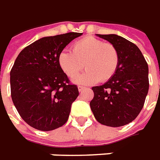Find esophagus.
<instances>
[{
  "label": "esophagus",
  "mask_w": 160,
  "mask_h": 160,
  "mask_svg": "<svg viewBox=\"0 0 160 160\" xmlns=\"http://www.w3.org/2000/svg\"><path fill=\"white\" fill-rule=\"evenodd\" d=\"M85 86H81V85H79V86H78V90H79L80 92H81V91L85 90Z\"/></svg>",
  "instance_id": "34e87169"
}]
</instances>
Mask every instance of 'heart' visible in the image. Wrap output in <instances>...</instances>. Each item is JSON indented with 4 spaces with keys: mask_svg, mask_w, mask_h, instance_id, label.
<instances>
[{
    "mask_svg": "<svg viewBox=\"0 0 160 160\" xmlns=\"http://www.w3.org/2000/svg\"><path fill=\"white\" fill-rule=\"evenodd\" d=\"M71 50L72 52L61 51L58 55V63L70 79L76 77L85 65L86 71L75 80L78 84L90 85L99 80L106 82L118 70L119 54L113 44L85 36L73 43Z\"/></svg>",
    "mask_w": 160,
    "mask_h": 160,
    "instance_id": "heart-1",
    "label": "heart"
}]
</instances>
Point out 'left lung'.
<instances>
[{
	"mask_svg": "<svg viewBox=\"0 0 160 160\" xmlns=\"http://www.w3.org/2000/svg\"><path fill=\"white\" fill-rule=\"evenodd\" d=\"M97 36L113 44L119 54V65L114 76L94 86L90 105L99 123L110 127L129 124L143 109L149 90V67L136 45L121 36Z\"/></svg>",
	"mask_w": 160,
	"mask_h": 160,
	"instance_id": "obj_1",
	"label": "left lung"
}]
</instances>
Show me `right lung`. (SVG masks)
I'll use <instances>...</instances> for the list:
<instances>
[{"instance_id":"add662e5","label":"right lung","mask_w":160,"mask_h":160,"mask_svg":"<svg viewBox=\"0 0 160 160\" xmlns=\"http://www.w3.org/2000/svg\"><path fill=\"white\" fill-rule=\"evenodd\" d=\"M82 33L47 36L24 48L11 70V95L19 114L30 126L42 131L67 122L79 95L58 63V55Z\"/></svg>"}]
</instances>
